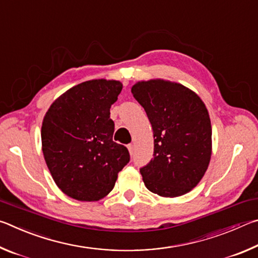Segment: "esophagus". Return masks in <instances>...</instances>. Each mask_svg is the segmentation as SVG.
I'll use <instances>...</instances> for the list:
<instances>
[{
    "instance_id": "esophagus-1",
    "label": "esophagus",
    "mask_w": 258,
    "mask_h": 258,
    "mask_svg": "<svg viewBox=\"0 0 258 258\" xmlns=\"http://www.w3.org/2000/svg\"><path fill=\"white\" fill-rule=\"evenodd\" d=\"M127 149H128V151H130V154H131V155H133L134 146H133V145H128V146H127Z\"/></svg>"
}]
</instances>
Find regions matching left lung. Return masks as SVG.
I'll list each match as a JSON object with an SVG mask.
<instances>
[{
	"label": "left lung",
	"instance_id": "obj_1",
	"mask_svg": "<svg viewBox=\"0 0 258 258\" xmlns=\"http://www.w3.org/2000/svg\"><path fill=\"white\" fill-rule=\"evenodd\" d=\"M132 94L154 131V158L140 169L147 189L180 197L202 181L212 157V124L199 95L180 83L137 82Z\"/></svg>",
	"mask_w": 258,
	"mask_h": 258
}]
</instances>
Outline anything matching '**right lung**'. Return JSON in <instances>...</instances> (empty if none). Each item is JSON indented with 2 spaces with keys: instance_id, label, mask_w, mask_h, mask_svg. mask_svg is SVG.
Instances as JSON below:
<instances>
[{
  "instance_id": "obj_1",
  "label": "right lung",
  "mask_w": 258,
  "mask_h": 258,
  "mask_svg": "<svg viewBox=\"0 0 258 258\" xmlns=\"http://www.w3.org/2000/svg\"><path fill=\"white\" fill-rule=\"evenodd\" d=\"M123 84L91 80L56 98L43 118L42 151L59 189L73 199L98 202L110 192L130 161L127 148L112 141L110 107Z\"/></svg>"
}]
</instances>
